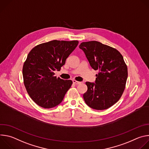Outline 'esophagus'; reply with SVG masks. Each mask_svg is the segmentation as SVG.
<instances>
[{"label":"esophagus","instance_id":"obj_1","mask_svg":"<svg viewBox=\"0 0 149 149\" xmlns=\"http://www.w3.org/2000/svg\"><path fill=\"white\" fill-rule=\"evenodd\" d=\"M72 82H73V83H74V84H76V85H78V84H80L81 83V82H79V81H76V80H73V81H72Z\"/></svg>","mask_w":149,"mask_h":149}]
</instances>
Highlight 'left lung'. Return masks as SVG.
<instances>
[{"mask_svg":"<svg viewBox=\"0 0 149 149\" xmlns=\"http://www.w3.org/2000/svg\"><path fill=\"white\" fill-rule=\"evenodd\" d=\"M79 47L91 67L98 70L95 83L86 82L88 90L84 100L93 109H107L120 100L125 87L128 71L123 56L116 49L98 41L82 42Z\"/></svg>","mask_w":149,"mask_h":149,"instance_id":"8db88e82","label":"left lung"}]
</instances>
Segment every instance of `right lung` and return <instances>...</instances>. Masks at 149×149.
I'll list each match as a JSON object with an SVG mask.
<instances>
[{"instance_id":"right-lung-1","label":"right lung","mask_w":149,"mask_h":149,"mask_svg":"<svg viewBox=\"0 0 149 149\" xmlns=\"http://www.w3.org/2000/svg\"><path fill=\"white\" fill-rule=\"evenodd\" d=\"M78 40H53L36 45L29 52L22 69L24 82L32 100L44 109L59 104L72 86L71 80L54 76L75 49Z\"/></svg>"}]
</instances>
